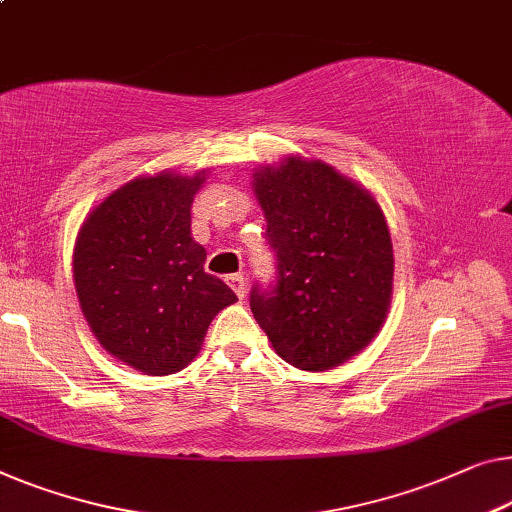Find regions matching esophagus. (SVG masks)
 Returning a JSON list of instances; mask_svg holds the SVG:
<instances>
[{"label": "esophagus", "instance_id": "esophagus-1", "mask_svg": "<svg viewBox=\"0 0 512 512\" xmlns=\"http://www.w3.org/2000/svg\"><path fill=\"white\" fill-rule=\"evenodd\" d=\"M227 285L234 289V294L243 299L246 296V278L241 276V273H232V276H227Z\"/></svg>", "mask_w": 512, "mask_h": 512}]
</instances>
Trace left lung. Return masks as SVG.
Here are the masks:
<instances>
[{"mask_svg": "<svg viewBox=\"0 0 512 512\" xmlns=\"http://www.w3.org/2000/svg\"><path fill=\"white\" fill-rule=\"evenodd\" d=\"M255 193L276 273L250 289V310L282 361L331 370L384 324L393 289L384 213L368 190L319 160L264 167Z\"/></svg>", "mask_w": 512, "mask_h": 512, "instance_id": "1", "label": "left lung"}]
</instances>
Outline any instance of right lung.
Masks as SVG:
<instances>
[{
	"mask_svg": "<svg viewBox=\"0 0 512 512\" xmlns=\"http://www.w3.org/2000/svg\"><path fill=\"white\" fill-rule=\"evenodd\" d=\"M197 177L135 179L89 213L73 253L78 299L98 342L147 375H172L197 356L211 319L236 301L204 271L190 236Z\"/></svg>",
	"mask_w": 512,
	"mask_h": 512,
	"instance_id": "add662e5",
	"label": "right lung"
}]
</instances>
